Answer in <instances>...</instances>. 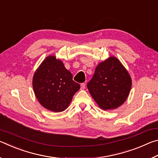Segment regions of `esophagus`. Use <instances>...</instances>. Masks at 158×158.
I'll use <instances>...</instances> for the list:
<instances>
[{
	"mask_svg": "<svg viewBox=\"0 0 158 158\" xmlns=\"http://www.w3.org/2000/svg\"><path fill=\"white\" fill-rule=\"evenodd\" d=\"M85 84H84V83H83V84H81V90L85 89Z\"/></svg>",
	"mask_w": 158,
	"mask_h": 158,
	"instance_id": "1",
	"label": "esophagus"
}]
</instances>
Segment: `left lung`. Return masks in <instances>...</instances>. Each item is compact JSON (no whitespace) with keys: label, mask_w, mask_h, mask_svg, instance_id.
Listing matches in <instances>:
<instances>
[{"label":"left lung","mask_w":158,"mask_h":158,"mask_svg":"<svg viewBox=\"0 0 158 158\" xmlns=\"http://www.w3.org/2000/svg\"><path fill=\"white\" fill-rule=\"evenodd\" d=\"M132 79L116 57L110 56L96 67L94 75L88 83L90 94L103 110L114 109L127 100Z\"/></svg>","instance_id":"left-lung-1"}]
</instances>
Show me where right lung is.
Returning <instances> with one entry per match:
<instances>
[{
    "label": "right lung",
    "instance_id": "add662e5",
    "mask_svg": "<svg viewBox=\"0 0 158 158\" xmlns=\"http://www.w3.org/2000/svg\"><path fill=\"white\" fill-rule=\"evenodd\" d=\"M33 88L40 105L54 112L65 111L80 85L56 56H48L35 72Z\"/></svg>",
    "mask_w": 158,
    "mask_h": 158
}]
</instances>
